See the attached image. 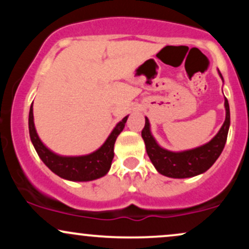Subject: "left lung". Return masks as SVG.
<instances>
[{
	"label": "left lung",
	"instance_id": "1",
	"mask_svg": "<svg viewBox=\"0 0 249 249\" xmlns=\"http://www.w3.org/2000/svg\"><path fill=\"white\" fill-rule=\"evenodd\" d=\"M219 75L224 81L220 71ZM225 110L226 118L224 124L219 132L210 142L199 147L180 151V152H173V151L162 148L156 142L151 133L150 122L147 117H145V126L142 131V137L146 146L147 156L150 157L156 170L162 176L178 179L191 178V177L206 172L219 158L227 141L228 128L231 124L230 104H228L227 98H225Z\"/></svg>",
	"mask_w": 249,
	"mask_h": 249
}]
</instances>
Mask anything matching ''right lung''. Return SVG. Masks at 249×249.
I'll return each instance as SVG.
<instances>
[{
  "instance_id": "right-lung-1",
  "label": "right lung",
  "mask_w": 249,
  "mask_h": 249,
  "mask_svg": "<svg viewBox=\"0 0 249 249\" xmlns=\"http://www.w3.org/2000/svg\"><path fill=\"white\" fill-rule=\"evenodd\" d=\"M127 117H124L116 125L104 144L95 152L85 156L65 157L53 152L39 139L34 124L33 104H31L29 111L30 139L42 161L57 176L71 181H91L104 177L110 170L111 162L115 156L113 147H115L116 139L124 128Z\"/></svg>"
}]
</instances>
